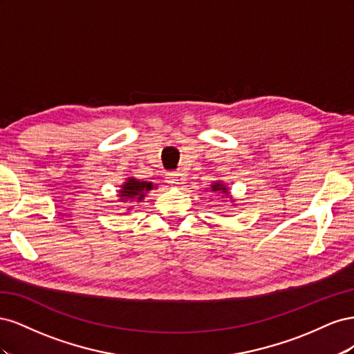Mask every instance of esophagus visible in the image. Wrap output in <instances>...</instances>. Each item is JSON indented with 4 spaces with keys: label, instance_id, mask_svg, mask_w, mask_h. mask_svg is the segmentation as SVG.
I'll use <instances>...</instances> for the list:
<instances>
[{
    "label": "esophagus",
    "instance_id": "obj_1",
    "mask_svg": "<svg viewBox=\"0 0 354 354\" xmlns=\"http://www.w3.org/2000/svg\"><path fill=\"white\" fill-rule=\"evenodd\" d=\"M167 181L171 185H183L185 183V177L181 173H168L167 174Z\"/></svg>",
    "mask_w": 354,
    "mask_h": 354
}]
</instances>
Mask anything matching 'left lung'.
Listing matches in <instances>:
<instances>
[{
  "instance_id": "left-lung-1",
  "label": "left lung",
  "mask_w": 354,
  "mask_h": 354,
  "mask_svg": "<svg viewBox=\"0 0 354 354\" xmlns=\"http://www.w3.org/2000/svg\"><path fill=\"white\" fill-rule=\"evenodd\" d=\"M212 190H214V192L223 190V194H224V192H227V190H226V187H224L221 183H214V185H212Z\"/></svg>"
}]
</instances>
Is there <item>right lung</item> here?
<instances>
[{"label":"right lung","mask_w":354,"mask_h":354,"mask_svg":"<svg viewBox=\"0 0 354 354\" xmlns=\"http://www.w3.org/2000/svg\"><path fill=\"white\" fill-rule=\"evenodd\" d=\"M152 187H153L152 183H146V181H138L136 178H130L128 180V183L122 186V190H120V198L142 201L145 198L146 192L151 190Z\"/></svg>","instance_id":"obj_1"}]
</instances>
